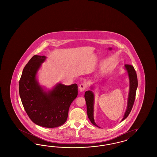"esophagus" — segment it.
<instances>
[{
    "label": "esophagus",
    "mask_w": 157,
    "mask_h": 157,
    "mask_svg": "<svg viewBox=\"0 0 157 157\" xmlns=\"http://www.w3.org/2000/svg\"><path fill=\"white\" fill-rule=\"evenodd\" d=\"M86 86H86V85L85 83H81V84L79 85V90H80L81 92L84 91L85 90H86Z\"/></svg>",
    "instance_id": "obj_1"
}]
</instances>
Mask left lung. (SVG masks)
Returning <instances> with one entry per match:
<instances>
[{
	"label": "left lung",
	"instance_id": "obj_1",
	"mask_svg": "<svg viewBox=\"0 0 157 157\" xmlns=\"http://www.w3.org/2000/svg\"><path fill=\"white\" fill-rule=\"evenodd\" d=\"M125 69H127L128 74L129 78V82H130V88H129V97L128 101V105L126 112L124 116L123 119L122 121L125 120L128 117L129 114L132 110L133 105L134 104L135 96H136V92L138 87V79L136 71L135 70L134 67L131 65L126 64L125 65ZM85 99L86 104V110H87V114L90 122L93 125L96 127H98L95 124L94 119V94L90 90L86 91L85 93Z\"/></svg>",
	"mask_w": 157,
	"mask_h": 157
}]
</instances>
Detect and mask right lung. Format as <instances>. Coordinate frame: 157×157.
Returning a JSON list of instances; mask_svg holds the SVG:
<instances>
[{
	"label": "right lung",
	"instance_id": "1",
	"mask_svg": "<svg viewBox=\"0 0 157 157\" xmlns=\"http://www.w3.org/2000/svg\"><path fill=\"white\" fill-rule=\"evenodd\" d=\"M46 59L34 55L23 68L19 83V95L23 108L31 121L37 125L55 128L67 120L69 106L78 95V85L58 84L45 92L36 79L37 70Z\"/></svg>",
	"mask_w": 157,
	"mask_h": 157
}]
</instances>
